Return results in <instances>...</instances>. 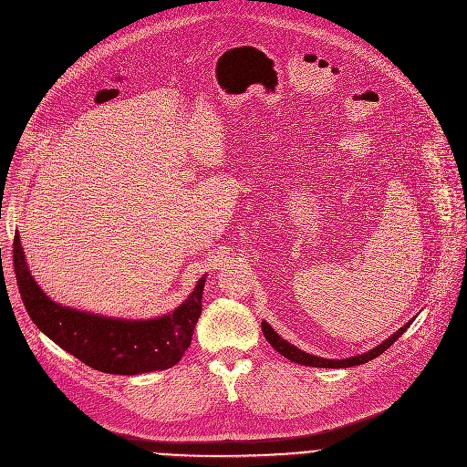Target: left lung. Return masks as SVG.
<instances>
[{
  "mask_svg": "<svg viewBox=\"0 0 467 467\" xmlns=\"http://www.w3.org/2000/svg\"><path fill=\"white\" fill-rule=\"evenodd\" d=\"M412 325V319L409 323H405L403 327H399V330H395L393 335L389 338H386L382 344L375 346L373 349L362 353V355H357V357H349V358H323V357H316V355H310L299 348H296L294 344H290L288 340L281 338L277 332L274 330V327L268 323V321H262V332L265 340H268L272 344V348L281 353L285 358L296 362V364H301V366H310V368H353V366H360V364H366L373 358H377L379 355H382L399 337L405 335V330Z\"/></svg>",
  "mask_w": 467,
  "mask_h": 467,
  "instance_id": "left-lung-1",
  "label": "left lung"
}]
</instances>
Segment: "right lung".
I'll return each instance as SVG.
<instances>
[{
	"label": "right lung",
	"instance_id": "right-lung-1",
	"mask_svg": "<svg viewBox=\"0 0 467 467\" xmlns=\"http://www.w3.org/2000/svg\"><path fill=\"white\" fill-rule=\"evenodd\" d=\"M15 274L33 323L58 348L87 366L112 375H140L175 366L190 348L202 316L207 274L171 312L127 319L66 306L44 294L29 272L20 234H15Z\"/></svg>",
	"mask_w": 467,
	"mask_h": 467
}]
</instances>
